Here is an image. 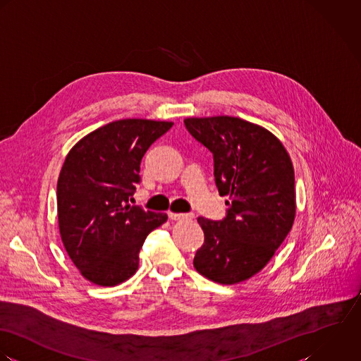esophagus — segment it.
<instances>
[{
    "mask_svg": "<svg viewBox=\"0 0 361 361\" xmlns=\"http://www.w3.org/2000/svg\"><path fill=\"white\" fill-rule=\"evenodd\" d=\"M169 217L171 220H183V219H192L194 215L192 214H178V212H169Z\"/></svg>",
    "mask_w": 361,
    "mask_h": 361,
    "instance_id": "34e87169",
    "label": "esophagus"
}]
</instances>
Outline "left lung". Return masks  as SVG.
Segmentation results:
<instances>
[{"label":"left lung","mask_w":361,"mask_h":361,"mask_svg":"<svg viewBox=\"0 0 361 361\" xmlns=\"http://www.w3.org/2000/svg\"><path fill=\"white\" fill-rule=\"evenodd\" d=\"M184 124L214 153L219 194L228 197L223 220L198 217L205 240L194 268L220 285L244 282L267 267L293 227L291 159L271 131L238 117H188Z\"/></svg>","instance_id":"obj_1"}]
</instances>
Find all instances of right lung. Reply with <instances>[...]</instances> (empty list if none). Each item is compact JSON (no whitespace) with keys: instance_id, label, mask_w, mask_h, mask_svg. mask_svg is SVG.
Masks as SVG:
<instances>
[{"instance_id":"right-lung-1","label":"right lung","mask_w":361,"mask_h":361,"mask_svg":"<svg viewBox=\"0 0 361 361\" xmlns=\"http://www.w3.org/2000/svg\"><path fill=\"white\" fill-rule=\"evenodd\" d=\"M173 127L171 121L124 118L79 140L57 181L59 228L80 275L97 286H117L140 265L146 235L166 214L128 204L141 181L145 152Z\"/></svg>"}]
</instances>
